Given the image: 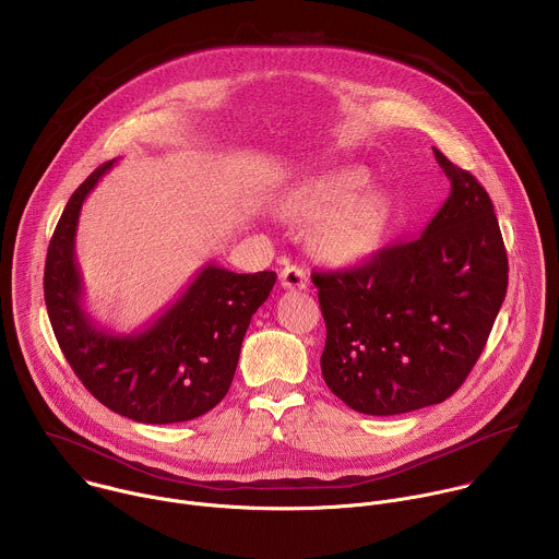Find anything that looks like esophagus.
Instances as JSON below:
<instances>
[{
	"label": "esophagus",
	"mask_w": 559,
	"mask_h": 559,
	"mask_svg": "<svg viewBox=\"0 0 559 559\" xmlns=\"http://www.w3.org/2000/svg\"><path fill=\"white\" fill-rule=\"evenodd\" d=\"M280 282H282V286L288 288V290H304V288H308L310 277H308V273H306L301 266L288 264V266L282 269Z\"/></svg>",
	"instance_id": "esophagus-1"
}]
</instances>
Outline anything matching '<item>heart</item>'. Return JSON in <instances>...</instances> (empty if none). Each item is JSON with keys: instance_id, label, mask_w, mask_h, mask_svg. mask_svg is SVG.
Instances as JSON below:
<instances>
[{"instance_id": "heart-1", "label": "heart", "mask_w": 559, "mask_h": 559, "mask_svg": "<svg viewBox=\"0 0 559 559\" xmlns=\"http://www.w3.org/2000/svg\"><path fill=\"white\" fill-rule=\"evenodd\" d=\"M371 183L365 168L343 166L297 186L288 201V214L301 221H321L314 231V249L334 264H352L367 258L380 242L384 205L376 194H364Z\"/></svg>"}]
</instances>
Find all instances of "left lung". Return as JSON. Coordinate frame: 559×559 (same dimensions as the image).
<instances>
[{"label":"left lung","instance_id":"left-lung-1","mask_svg":"<svg viewBox=\"0 0 559 559\" xmlns=\"http://www.w3.org/2000/svg\"><path fill=\"white\" fill-rule=\"evenodd\" d=\"M450 194L421 236L369 262L312 273L325 319L321 371L365 415L450 397L478 360L507 293V253L485 188L435 148Z\"/></svg>","mask_w":559,"mask_h":559}]
</instances>
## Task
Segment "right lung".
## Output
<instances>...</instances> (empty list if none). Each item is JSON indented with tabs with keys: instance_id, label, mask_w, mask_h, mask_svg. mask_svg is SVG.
<instances>
[{
	"instance_id": "obj_1",
	"label": "right lung",
	"mask_w": 559,
	"mask_h": 559,
	"mask_svg": "<svg viewBox=\"0 0 559 559\" xmlns=\"http://www.w3.org/2000/svg\"><path fill=\"white\" fill-rule=\"evenodd\" d=\"M114 164L79 186L50 240L44 273L50 323L74 373L107 408L142 424L188 421L227 395L251 317L277 275L234 273L210 262L144 330L98 328L83 306L74 245L83 203Z\"/></svg>"
}]
</instances>
